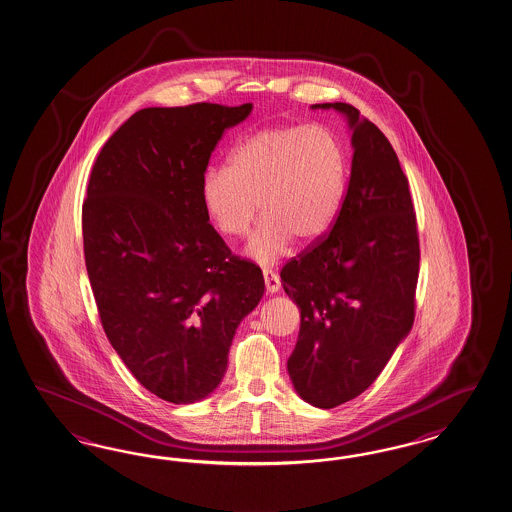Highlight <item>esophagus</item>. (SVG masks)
I'll list each match as a JSON object with an SVG mask.
<instances>
[{
	"label": "esophagus",
	"mask_w": 512,
	"mask_h": 512,
	"mask_svg": "<svg viewBox=\"0 0 512 512\" xmlns=\"http://www.w3.org/2000/svg\"><path fill=\"white\" fill-rule=\"evenodd\" d=\"M263 277L264 285H266V291L270 292V294H274V292L281 289V281H279V276H277L276 272H272V270L264 268Z\"/></svg>",
	"instance_id": "esophagus-1"
}]
</instances>
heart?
Returning a JSON list of instances; mask_svg holds the SVG:
<instances>
[{"label": "heart", "mask_w": 512, "mask_h": 512, "mask_svg": "<svg viewBox=\"0 0 512 512\" xmlns=\"http://www.w3.org/2000/svg\"><path fill=\"white\" fill-rule=\"evenodd\" d=\"M350 162L345 141L322 125H270L236 145L227 167H208L199 195L208 220L225 236H244L259 214L246 253L276 263L298 240L328 235L345 203Z\"/></svg>", "instance_id": "b5f03b06"}]
</instances>
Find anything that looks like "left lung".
Wrapping results in <instances>:
<instances>
[{"mask_svg": "<svg viewBox=\"0 0 512 512\" xmlns=\"http://www.w3.org/2000/svg\"><path fill=\"white\" fill-rule=\"evenodd\" d=\"M315 108L348 117L352 171L339 218L281 268V285L302 317L287 361L294 389L335 408L373 384L412 330L419 235L408 179L380 128L345 102Z\"/></svg>", "mask_w": 512, "mask_h": 512, "instance_id": "left-lung-1", "label": "left lung"}]
</instances>
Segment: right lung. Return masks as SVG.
I'll list each match as a JSON object with an SVG mask.
<instances>
[{
	"instance_id": "obj_1",
	"label": "right lung",
	"mask_w": 512,
	"mask_h": 512,
	"mask_svg": "<svg viewBox=\"0 0 512 512\" xmlns=\"http://www.w3.org/2000/svg\"><path fill=\"white\" fill-rule=\"evenodd\" d=\"M251 108L136 111L87 184L83 253L102 328L139 384L173 404L218 387L240 320L263 298L261 268L223 242L199 195L223 132Z\"/></svg>"
}]
</instances>
